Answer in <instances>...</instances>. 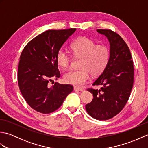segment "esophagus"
<instances>
[{"mask_svg":"<svg viewBox=\"0 0 148 148\" xmlns=\"http://www.w3.org/2000/svg\"><path fill=\"white\" fill-rule=\"evenodd\" d=\"M74 91H83L84 89L82 88H79V87H77V86H74Z\"/></svg>","mask_w":148,"mask_h":148,"instance_id":"34e87169","label":"esophagus"}]
</instances>
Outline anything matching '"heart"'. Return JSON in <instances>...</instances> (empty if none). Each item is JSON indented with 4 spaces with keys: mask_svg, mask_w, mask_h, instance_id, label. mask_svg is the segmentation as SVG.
<instances>
[{
    "mask_svg": "<svg viewBox=\"0 0 148 148\" xmlns=\"http://www.w3.org/2000/svg\"><path fill=\"white\" fill-rule=\"evenodd\" d=\"M71 48L72 56L81 57V69L71 71L64 75V79L67 83L82 86L88 79L90 73L93 76H98L108 65L110 55L108 47L97 45L88 37H82L75 40L71 43ZM56 60L60 67L66 70L71 64V55L64 48H60L56 53Z\"/></svg>",
    "mask_w": 148,
    "mask_h": 148,
    "instance_id": "1",
    "label": "heart"
}]
</instances>
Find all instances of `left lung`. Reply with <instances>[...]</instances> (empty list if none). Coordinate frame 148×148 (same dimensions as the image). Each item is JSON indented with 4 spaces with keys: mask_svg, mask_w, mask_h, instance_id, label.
Listing matches in <instances>:
<instances>
[{
    "mask_svg": "<svg viewBox=\"0 0 148 148\" xmlns=\"http://www.w3.org/2000/svg\"><path fill=\"white\" fill-rule=\"evenodd\" d=\"M97 31L108 38L110 55L108 65L93 84L100 88L87 89L93 99L85 108L94 119L107 120L117 115L129 99L134 84V64L130 49L120 36L108 29Z\"/></svg>",
    "mask_w": 148,
    "mask_h": 148,
    "instance_id": "left-lung-1",
    "label": "left lung"
}]
</instances>
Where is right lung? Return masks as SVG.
Listing matches in <instances>:
<instances>
[{"mask_svg":"<svg viewBox=\"0 0 148 148\" xmlns=\"http://www.w3.org/2000/svg\"><path fill=\"white\" fill-rule=\"evenodd\" d=\"M76 29L48 30L31 40L20 55L18 82L27 103L35 111L49 114L60 107L73 91L71 84L50 81L60 77L56 53Z\"/></svg>","mask_w":148,"mask_h":148,"instance_id":"obj_1","label":"right lung"}]
</instances>
